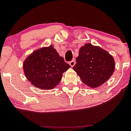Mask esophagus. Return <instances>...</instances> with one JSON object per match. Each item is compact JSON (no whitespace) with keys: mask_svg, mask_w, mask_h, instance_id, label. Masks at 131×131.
I'll use <instances>...</instances> for the list:
<instances>
[{"mask_svg":"<svg viewBox=\"0 0 131 131\" xmlns=\"http://www.w3.org/2000/svg\"><path fill=\"white\" fill-rule=\"evenodd\" d=\"M69 64H70V65L72 67H74V65L75 64V60L71 61L69 63Z\"/></svg>","mask_w":131,"mask_h":131,"instance_id":"obj_1","label":"esophagus"}]
</instances>
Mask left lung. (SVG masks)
Listing matches in <instances>:
<instances>
[{
	"label": "left lung",
	"instance_id": "1",
	"mask_svg": "<svg viewBox=\"0 0 131 131\" xmlns=\"http://www.w3.org/2000/svg\"><path fill=\"white\" fill-rule=\"evenodd\" d=\"M76 62L73 69L83 82L91 88H97L107 81L115 66L112 55L90 43L80 48Z\"/></svg>",
	"mask_w": 131,
	"mask_h": 131
}]
</instances>
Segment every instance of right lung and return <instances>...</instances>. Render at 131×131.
<instances>
[{"label": "right lung", "instance_id": "obj_1", "mask_svg": "<svg viewBox=\"0 0 131 131\" xmlns=\"http://www.w3.org/2000/svg\"><path fill=\"white\" fill-rule=\"evenodd\" d=\"M26 77L40 89H52L61 80L63 73L70 68L53 46L36 50L23 63Z\"/></svg>", "mask_w": 131, "mask_h": 131}]
</instances>
